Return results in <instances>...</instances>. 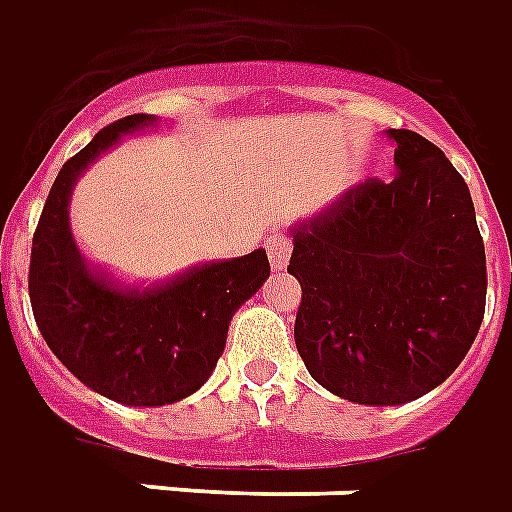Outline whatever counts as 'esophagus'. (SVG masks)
<instances>
[{
    "label": "esophagus",
    "instance_id": "1",
    "mask_svg": "<svg viewBox=\"0 0 512 512\" xmlns=\"http://www.w3.org/2000/svg\"><path fill=\"white\" fill-rule=\"evenodd\" d=\"M264 248H267L273 270H284L286 262H289V253H292V239L286 237V234H273V237L267 239Z\"/></svg>",
    "mask_w": 512,
    "mask_h": 512
}]
</instances>
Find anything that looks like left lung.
Returning a JSON list of instances; mask_svg holds the SVG:
<instances>
[{
  "label": "left lung",
  "instance_id": "left-lung-1",
  "mask_svg": "<svg viewBox=\"0 0 512 512\" xmlns=\"http://www.w3.org/2000/svg\"><path fill=\"white\" fill-rule=\"evenodd\" d=\"M391 181L366 179L295 228V344L311 378L358 405L416 400L458 369L485 314V245L471 192L411 129Z\"/></svg>",
  "mask_w": 512,
  "mask_h": 512
}]
</instances>
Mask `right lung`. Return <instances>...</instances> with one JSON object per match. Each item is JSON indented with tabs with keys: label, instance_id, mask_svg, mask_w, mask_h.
Listing matches in <instances>:
<instances>
[{
	"label": "right lung",
	"instance_id": "1",
	"mask_svg": "<svg viewBox=\"0 0 512 512\" xmlns=\"http://www.w3.org/2000/svg\"><path fill=\"white\" fill-rule=\"evenodd\" d=\"M148 123L151 115H126L65 162L30 259L32 314L52 353L85 386L134 408L170 405L201 389L223 355L234 311L270 275L262 248L151 289H121L90 270L68 226L71 190L93 159Z\"/></svg>",
	"mask_w": 512,
	"mask_h": 512
}]
</instances>
